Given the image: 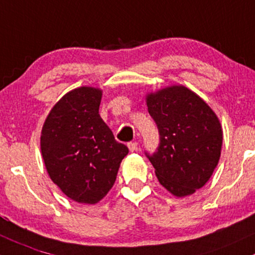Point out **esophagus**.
I'll use <instances>...</instances> for the list:
<instances>
[{"instance_id": "esophagus-1", "label": "esophagus", "mask_w": 255, "mask_h": 255, "mask_svg": "<svg viewBox=\"0 0 255 255\" xmlns=\"http://www.w3.org/2000/svg\"><path fill=\"white\" fill-rule=\"evenodd\" d=\"M128 147L130 151H135L137 149V142H128Z\"/></svg>"}]
</instances>
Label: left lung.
Instances as JSON below:
<instances>
[{
	"instance_id": "obj_1",
	"label": "left lung",
	"mask_w": 255,
	"mask_h": 255,
	"mask_svg": "<svg viewBox=\"0 0 255 255\" xmlns=\"http://www.w3.org/2000/svg\"><path fill=\"white\" fill-rule=\"evenodd\" d=\"M159 131L153 154L144 151L162 187L176 196L195 193L218 165L223 131L214 112L196 94L174 85L147 96Z\"/></svg>"
}]
</instances>
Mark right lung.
<instances>
[{
	"label": "right lung",
	"instance_id": "obj_1",
	"mask_svg": "<svg viewBox=\"0 0 255 255\" xmlns=\"http://www.w3.org/2000/svg\"><path fill=\"white\" fill-rule=\"evenodd\" d=\"M101 97L95 88L70 91L42 128V156L51 181L81 204H96L107 195L128 153L100 117Z\"/></svg>",
	"mask_w": 255,
	"mask_h": 255
}]
</instances>
